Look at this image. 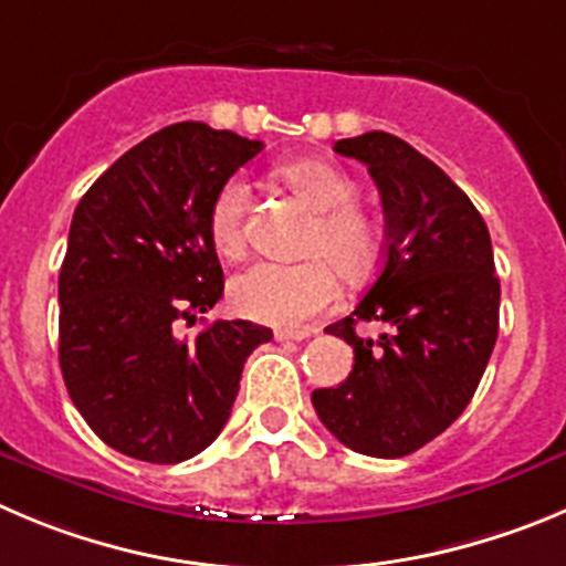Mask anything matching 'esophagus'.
Instances as JSON below:
<instances>
[{
    "mask_svg": "<svg viewBox=\"0 0 566 566\" xmlns=\"http://www.w3.org/2000/svg\"><path fill=\"white\" fill-rule=\"evenodd\" d=\"M310 335H315L313 329H279L276 332V340L284 343V340H307Z\"/></svg>",
    "mask_w": 566,
    "mask_h": 566,
    "instance_id": "34e87169",
    "label": "esophagus"
}]
</instances>
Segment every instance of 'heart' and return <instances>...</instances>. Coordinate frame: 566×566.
Instances as JSON below:
<instances>
[{
  "instance_id": "b5f03b06",
  "label": "heart",
  "mask_w": 566,
  "mask_h": 566,
  "mask_svg": "<svg viewBox=\"0 0 566 566\" xmlns=\"http://www.w3.org/2000/svg\"><path fill=\"white\" fill-rule=\"evenodd\" d=\"M282 181L307 200L318 218L310 226L304 262H256L231 279V304L245 318L273 326H298L329 310L340 295L337 273L363 279L377 268L382 253V226L357 203L360 187L343 167L326 158H298L279 170ZM248 187L229 178L209 206L211 248L226 259L242 256Z\"/></svg>"
}]
</instances>
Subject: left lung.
Returning a JSON list of instances; mask_svg holds the SVG:
<instances>
[{"instance_id": "8db88e82", "label": "left lung", "mask_w": 566, "mask_h": 566, "mask_svg": "<svg viewBox=\"0 0 566 566\" xmlns=\"http://www.w3.org/2000/svg\"><path fill=\"white\" fill-rule=\"evenodd\" d=\"M368 167L385 211L382 271L355 313L326 332L355 348L337 388L313 390V408L348 450L402 458L441 436L472 402L500 326V279L480 211L452 178L385 130L335 142ZM360 319H382L368 342Z\"/></svg>"}]
</instances>
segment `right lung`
<instances>
[{"instance_id": "right-lung-1", "label": "right lung", "mask_w": 566, "mask_h": 566, "mask_svg": "<svg viewBox=\"0 0 566 566\" xmlns=\"http://www.w3.org/2000/svg\"><path fill=\"white\" fill-rule=\"evenodd\" d=\"M262 142L203 123L147 136L88 187L57 276V360L69 396L111 450L181 463L231 416L242 366L273 337L251 321L176 335L223 298L209 206Z\"/></svg>"}]
</instances>
